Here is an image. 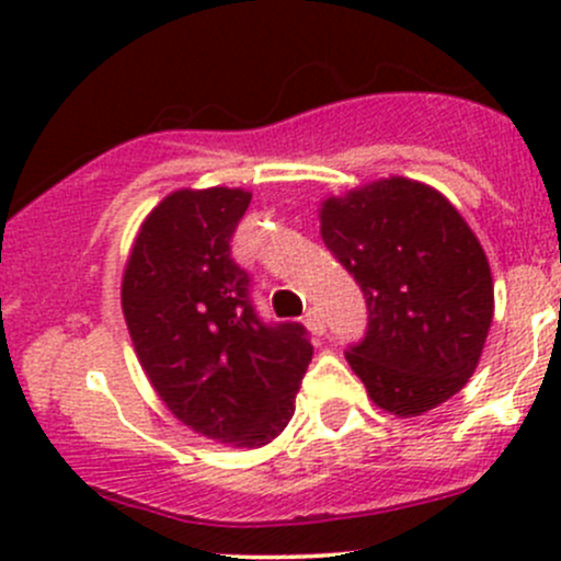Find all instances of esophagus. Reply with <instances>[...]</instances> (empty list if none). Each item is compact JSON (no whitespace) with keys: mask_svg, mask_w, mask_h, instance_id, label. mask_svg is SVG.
<instances>
[{"mask_svg":"<svg viewBox=\"0 0 561 561\" xmlns=\"http://www.w3.org/2000/svg\"><path fill=\"white\" fill-rule=\"evenodd\" d=\"M304 325H307L314 336H322V333H325V320H322V314L317 312V309H309V312L304 314Z\"/></svg>","mask_w":561,"mask_h":561,"instance_id":"34e87169","label":"esophagus"}]
</instances>
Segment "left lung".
Returning <instances> with one entry per match:
<instances>
[{
  "label": "left lung",
  "instance_id": "obj_1",
  "mask_svg": "<svg viewBox=\"0 0 561 561\" xmlns=\"http://www.w3.org/2000/svg\"><path fill=\"white\" fill-rule=\"evenodd\" d=\"M320 236L369 309L347 364L380 410L415 417L469 382L494 317L489 257L454 203L390 175L320 203Z\"/></svg>",
  "mask_w": 561,
  "mask_h": 561
}]
</instances>
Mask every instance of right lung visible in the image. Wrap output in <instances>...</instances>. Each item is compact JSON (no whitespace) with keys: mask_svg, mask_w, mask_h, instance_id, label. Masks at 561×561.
I'll use <instances>...</instances> for the list:
<instances>
[{"mask_svg":"<svg viewBox=\"0 0 561 561\" xmlns=\"http://www.w3.org/2000/svg\"><path fill=\"white\" fill-rule=\"evenodd\" d=\"M252 192L175 190L140 225L122 276L135 355L168 410L201 437L263 448L296 412L312 360L301 322L265 325L230 239Z\"/></svg>","mask_w":561,"mask_h":561,"instance_id":"right-lung-1","label":"right lung"}]
</instances>
